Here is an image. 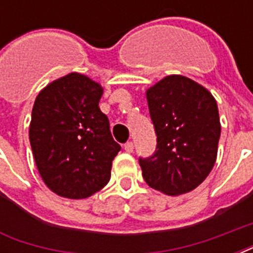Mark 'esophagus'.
Wrapping results in <instances>:
<instances>
[{"label": "esophagus", "instance_id": "1", "mask_svg": "<svg viewBox=\"0 0 253 253\" xmlns=\"http://www.w3.org/2000/svg\"><path fill=\"white\" fill-rule=\"evenodd\" d=\"M123 148H125V151H126V152L131 154V152L134 151V143H132V142H127L126 144H125V147H123Z\"/></svg>", "mask_w": 253, "mask_h": 253}]
</instances>
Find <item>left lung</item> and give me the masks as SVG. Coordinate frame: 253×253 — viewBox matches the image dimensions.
Masks as SVG:
<instances>
[{
	"instance_id": "1",
	"label": "left lung",
	"mask_w": 253,
	"mask_h": 253,
	"mask_svg": "<svg viewBox=\"0 0 253 253\" xmlns=\"http://www.w3.org/2000/svg\"><path fill=\"white\" fill-rule=\"evenodd\" d=\"M158 144L139 158L143 178L168 196L196 189L215 164L220 122L211 93L188 77L167 76L147 90Z\"/></svg>"
}]
</instances>
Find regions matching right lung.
<instances>
[{"label":"right lung","mask_w":253,"mask_h":253,"mask_svg":"<svg viewBox=\"0 0 253 253\" xmlns=\"http://www.w3.org/2000/svg\"><path fill=\"white\" fill-rule=\"evenodd\" d=\"M101 85L80 73L55 80L38 94L30 123V144L38 170L53 193L81 200L110 180L121 146L98 102Z\"/></svg>","instance_id":"obj_1"}]
</instances>
